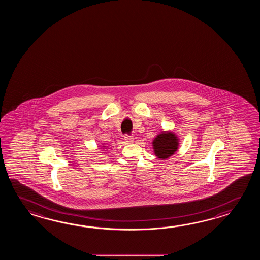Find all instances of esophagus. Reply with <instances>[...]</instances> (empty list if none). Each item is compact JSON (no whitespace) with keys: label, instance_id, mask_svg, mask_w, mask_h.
<instances>
[{"label":"esophagus","instance_id":"obj_1","mask_svg":"<svg viewBox=\"0 0 260 260\" xmlns=\"http://www.w3.org/2000/svg\"><path fill=\"white\" fill-rule=\"evenodd\" d=\"M124 140H125V142H127V143H133L134 138H133V136H130V135H125V136H124Z\"/></svg>","mask_w":260,"mask_h":260}]
</instances>
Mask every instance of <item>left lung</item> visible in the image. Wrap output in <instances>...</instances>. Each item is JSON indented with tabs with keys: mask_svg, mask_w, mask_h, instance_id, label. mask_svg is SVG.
Instances as JSON below:
<instances>
[{
	"mask_svg": "<svg viewBox=\"0 0 260 260\" xmlns=\"http://www.w3.org/2000/svg\"><path fill=\"white\" fill-rule=\"evenodd\" d=\"M177 138L173 133L162 132L153 140L155 154L160 159H166L176 152Z\"/></svg>",
	"mask_w": 260,
	"mask_h": 260,
	"instance_id": "obj_1",
	"label": "left lung"
}]
</instances>
